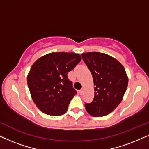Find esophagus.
Segmentation results:
<instances>
[{"label": "esophagus", "instance_id": "obj_1", "mask_svg": "<svg viewBox=\"0 0 149 149\" xmlns=\"http://www.w3.org/2000/svg\"><path fill=\"white\" fill-rule=\"evenodd\" d=\"M83 91H84V89H83V88H82V89H81V90H80V91H79V92H80V93H81V94H82V93H83Z\"/></svg>", "mask_w": 149, "mask_h": 149}]
</instances>
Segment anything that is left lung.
Here are the masks:
<instances>
[{
    "label": "left lung",
    "instance_id": "8db88e82",
    "mask_svg": "<svg viewBox=\"0 0 149 149\" xmlns=\"http://www.w3.org/2000/svg\"><path fill=\"white\" fill-rule=\"evenodd\" d=\"M92 74L94 99L85 104V109L93 117L111 113L119 104L128 85V77L123 65L113 57L104 53L81 54Z\"/></svg>",
    "mask_w": 149,
    "mask_h": 149
}]
</instances>
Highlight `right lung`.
Listing matches in <instances>:
<instances>
[{"label":"right lung","mask_w":149,"mask_h":149,"mask_svg":"<svg viewBox=\"0 0 149 149\" xmlns=\"http://www.w3.org/2000/svg\"><path fill=\"white\" fill-rule=\"evenodd\" d=\"M81 60L79 54L53 52L32 64L27 83L32 100L40 111L52 116L67 111L71 99L77 94L68 73Z\"/></svg>","instance_id":"right-lung-1"}]
</instances>
